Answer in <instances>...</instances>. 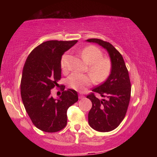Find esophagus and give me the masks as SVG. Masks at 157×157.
Segmentation results:
<instances>
[{
    "label": "esophagus",
    "mask_w": 157,
    "mask_h": 157,
    "mask_svg": "<svg viewBox=\"0 0 157 157\" xmlns=\"http://www.w3.org/2000/svg\"><path fill=\"white\" fill-rule=\"evenodd\" d=\"M82 98H84V95H82V94H79V99H82Z\"/></svg>",
    "instance_id": "esophagus-1"
}]
</instances>
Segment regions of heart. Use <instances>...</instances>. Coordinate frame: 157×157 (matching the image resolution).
Here are the masks:
<instances>
[{
  "label": "heart",
  "instance_id": "heart-1",
  "mask_svg": "<svg viewBox=\"0 0 157 157\" xmlns=\"http://www.w3.org/2000/svg\"><path fill=\"white\" fill-rule=\"evenodd\" d=\"M81 56L89 65V71L91 74L75 72L68 77L67 83L70 88L77 91H83L93 82V78L96 82H102L107 78L111 71V64L109 59L102 57V52L96 46H89L84 48L80 52ZM69 56L64 55L60 60V66L63 72L69 69L68 60Z\"/></svg>",
  "mask_w": 157,
  "mask_h": 157
}]
</instances>
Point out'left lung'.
<instances>
[{
    "mask_svg": "<svg viewBox=\"0 0 157 157\" xmlns=\"http://www.w3.org/2000/svg\"><path fill=\"white\" fill-rule=\"evenodd\" d=\"M87 41L103 47L111 58L109 77L86 97L92 102L88 116L89 125L100 132H109L118 127L127 112L131 90L128 71L122 55L110 43L97 38ZM94 93H100L104 98L99 100Z\"/></svg>",
    "mask_w": 157,
    "mask_h": 157,
    "instance_id": "8db88e82",
    "label": "left lung"
}]
</instances>
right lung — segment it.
Instances as JSON below:
<instances>
[{"mask_svg":"<svg viewBox=\"0 0 157 157\" xmlns=\"http://www.w3.org/2000/svg\"><path fill=\"white\" fill-rule=\"evenodd\" d=\"M77 40H48L34 48L23 66L21 82L22 101L32 123L40 130L53 133L67 124V110L77 102L75 90H64L55 99L51 90L61 78L60 60Z\"/></svg>","mask_w":157,"mask_h":157,"instance_id":"1","label":"right lung"}]
</instances>
